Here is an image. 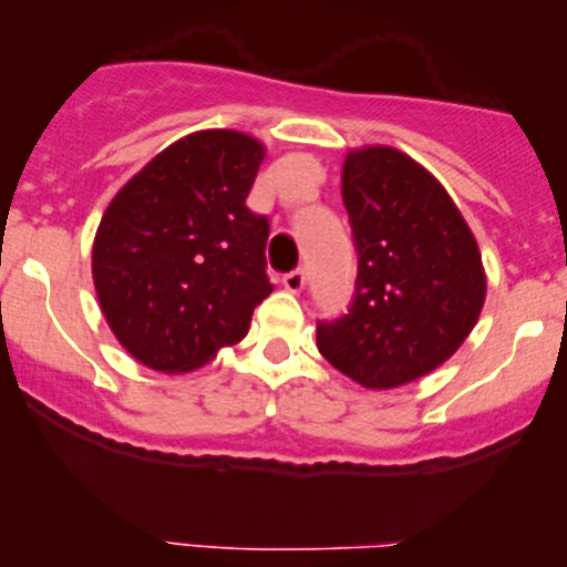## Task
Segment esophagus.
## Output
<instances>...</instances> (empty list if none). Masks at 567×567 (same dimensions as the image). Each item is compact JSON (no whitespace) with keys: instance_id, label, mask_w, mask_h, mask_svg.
Instances as JSON below:
<instances>
[{"instance_id":"obj_1","label":"esophagus","mask_w":567,"mask_h":567,"mask_svg":"<svg viewBox=\"0 0 567 567\" xmlns=\"http://www.w3.org/2000/svg\"><path fill=\"white\" fill-rule=\"evenodd\" d=\"M305 271H301V268H296V271H288L282 277V285H285V290H290V293H301V290H305Z\"/></svg>"}]
</instances>
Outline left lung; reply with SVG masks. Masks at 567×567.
Masks as SVG:
<instances>
[{
    "label": "left lung",
    "mask_w": 567,
    "mask_h": 567,
    "mask_svg": "<svg viewBox=\"0 0 567 567\" xmlns=\"http://www.w3.org/2000/svg\"><path fill=\"white\" fill-rule=\"evenodd\" d=\"M342 203L357 247V293L320 320L318 351L368 390H392L447 362L477 323V241L442 183L394 147L351 151Z\"/></svg>",
    "instance_id": "left-lung-1"
}]
</instances>
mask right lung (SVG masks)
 Masks as SVG:
<instances>
[{"label": "right lung", "instance_id": "add662e5", "mask_svg": "<svg viewBox=\"0 0 567 567\" xmlns=\"http://www.w3.org/2000/svg\"><path fill=\"white\" fill-rule=\"evenodd\" d=\"M262 145L197 131L158 153L109 203L93 282L120 346L162 373L203 368L249 331L274 290L268 219L247 208Z\"/></svg>", "mask_w": 567, "mask_h": 567}]
</instances>
